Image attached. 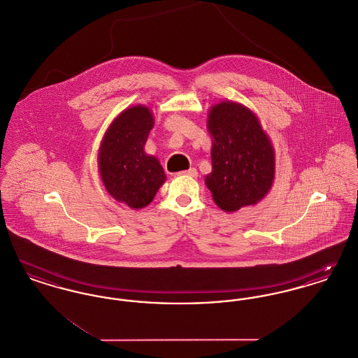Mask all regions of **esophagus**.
Here are the masks:
<instances>
[{
  "mask_svg": "<svg viewBox=\"0 0 358 358\" xmlns=\"http://www.w3.org/2000/svg\"><path fill=\"white\" fill-rule=\"evenodd\" d=\"M180 174H182V176H189V177H193V178H194V177H197V174H199V173H197V171H196L194 168H190V169H187V171H181Z\"/></svg>",
  "mask_w": 358,
  "mask_h": 358,
  "instance_id": "esophagus-1",
  "label": "esophagus"
}]
</instances>
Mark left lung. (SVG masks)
<instances>
[{"label":"left lung","instance_id":"1","mask_svg":"<svg viewBox=\"0 0 358 358\" xmlns=\"http://www.w3.org/2000/svg\"><path fill=\"white\" fill-rule=\"evenodd\" d=\"M212 171L205 176L216 205L225 212L259 203L273 187V143L255 114L236 102H222L208 113Z\"/></svg>","mask_w":358,"mask_h":358}]
</instances>
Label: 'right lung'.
<instances>
[{"label":"right lung","mask_w":358,"mask_h":358,"mask_svg":"<svg viewBox=\"0 0 358 358\" xmlns=\"http://www.w3.org/2000/svg\"><path fill=\"white\" fill-rule=\"evenodd\" d=\"M154 117L146 106L122 111L104 133L98 154L103 185L117 201L141 209L153 201L166 180L159 161L145 153Z\"/></svg>","instance_id":"obj_1"}]
</instances>
